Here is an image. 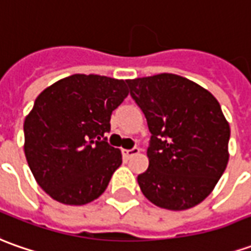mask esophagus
I'll return each mask as SVG.
<instances>
[{
  "instance_id": "1",
  "label": "esophagus",
  "mask_w": 251,
  "mask_h": 251,
  "mask_svg": "<svg viewBox=\"0 0 251 251\" xmlns=\"http://www.w3.org/2000/svg\"><path fill=\"white\" fill-rule=\"evenodd\" d=\"M140 152V148H132V150H124L122 151V154L125 156L126 159H129V158H132L134 155H137Z\"/></svg>"
}]
</instances>
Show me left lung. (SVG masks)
<instances>
[{
  "instance_id": "8db88e82",
  "label": "left lung",
  "mask_w": 251,
  "mask_h": 251,
  "mask_svg": "<svg viewBox=\"0 0 251 251\" xmlns=\"http://www.w3.org/2000/svg\"><path fill=\"white\" fill-rule=\"evenodd\" d=\"M147 118L150 166L137 177L151 203L180 211L211 194L228 165L229 124L217 99L176 74L126 79Z\"/></svg>"
}]
</instances>
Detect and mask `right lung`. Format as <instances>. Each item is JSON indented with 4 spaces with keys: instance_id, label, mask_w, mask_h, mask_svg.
Wrapping results in <instances>:
<instances>
[{
    "instance_id": "add662e5",
    "label": "right lung",
    "mask_w": 251,
    "mask_h": 251,
    "mask_svg": "<svg viewBox=\"0 0 251 251\" xmlns=\"http://www.w3.org/2000/svg\"><path fill=\"white\" fill-rule=\"evenodd\" d=\"M127 95L124 79L74 74L35 99L23 125L25 154L35 181L52 199L81 206L105 191L122 154L101 137Z\"/></svg>"
}]
</instances>
